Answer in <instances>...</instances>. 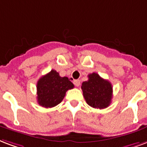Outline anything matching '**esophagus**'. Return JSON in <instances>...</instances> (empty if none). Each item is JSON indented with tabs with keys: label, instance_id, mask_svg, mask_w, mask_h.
Here are the masks:
<instances>
[{
	"label": "esophagus",
	"instance_id": "1",
	"mask_svg": "<svg viewBox=\"0 0 147 147\" xmlns=\"http://www.w3.org/2000/svg\"><path fill=\"white\" fill-rule=\"evenodd\" d=\"M73 83L75 86L78 87V86H80V80H78V79H76V80H74Z\"/></svg>",
	"mask_w": 147,
	"mask_h": 147
}]
</instances>
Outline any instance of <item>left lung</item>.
<instances>
[{
    "label": "left lung",
    "instance_id": "1",
    "mask_svg": "<svg viewBox=\"0 0 147 147\" xmlns=\"http://www.w3.org/2000/svg\"><path fill=\"white\" fill-rule=\"evenodd\" d=\"M88 78V81L82 84L84 98L87 104L95 109L108 107L113 98L112 84L95 72L89 74Z\"/></svg>",
    "mask_w": 147,
    "mask_h": 147
}]
</instances>
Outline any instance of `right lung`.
<instances>
[{"instance_id": "obj_1", "label": "right lung", "mask_w": 147, "mask_h": 147, "mask_svg": "<svg viewBox=\"0 0 147 147\" xmlns=\"http://www.w3.org/2000/svg\"><path fill=\"white\" fill-rule=\"evenodd\" d=\"M73 88V83L68 77H61L59 72L52 69L38 81V103L45 108L54 107L63 100L66 92Z\"/></svg>"}]
</instances>
